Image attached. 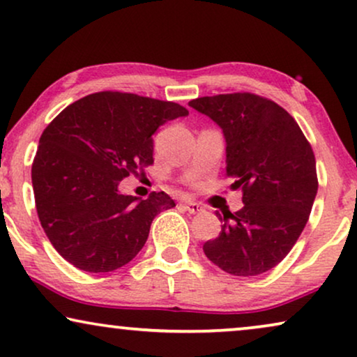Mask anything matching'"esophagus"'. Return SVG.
Returning <instances> with one entry per match:
<instances>
[{"label": "esophagus", "instance_id": "esophagus-1", "mask_svg": "<svg viewBox=\"0 0 357 357\" xmlns=\"http://www.w3.org/2000/svg\"><path fill=\"white\" fill-rule=\"evenodd\" d=\"M180 205H182V208H183L185 211L193 213V215H197V213H202L203 211V206L200 205V203L192 202V200H185V202L180 203Z\"/></svg>", "mask_w": 357, "mask_h": 357}]
</instances>
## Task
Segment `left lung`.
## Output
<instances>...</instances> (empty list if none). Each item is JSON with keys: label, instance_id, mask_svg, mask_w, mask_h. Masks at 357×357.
<instances>
[{"label": "left lung", "instance_id": "left-lung-1", "mask_svg": "<svg viewBox=\"0 0 357 357\" xmlns=\"http://www.w3.org/2000/svg\"><path fill=\"white\" fill-rule=\"evenodd\" d=\"M188 105L223 129L226 175L244 203L234 215L216 213L225 225L203 251L228 274L261 275L290 252L308 221L318 190L312 146L282 106L259 95L203 96Z\"/></svg>", "mask_w": 357, "mask_h": 357}]
</instances>
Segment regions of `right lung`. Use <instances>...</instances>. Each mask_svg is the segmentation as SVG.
I'll list each match as a JSON object with an SVG mask.
<instances>
[{"label": "right lung", "instance_id": "right-lung-1", "mask_svg": "<svg viewBox=\"0 0 357 357\" xmlns=\"http://www.w3.org/2000/svg\"><path fill=\"white\" fill-rule=\"evenodd\" d=\"M188 111L172 101L100 91L68 105L44 129L32 162L39 221L60 256L85 272L126 266L152 220L175 206L165 192L123 195L119 182L154 164L159 126Z\"/></svg>", "mask_w": 357, "mask_h": 357}]
</instances>
